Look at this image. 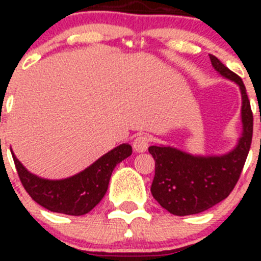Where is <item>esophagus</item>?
<instances>
[{"label":"esophagus","mask_w":261,"mask_h":261,"mask_svg":"<svg viewBox=\"0 0 261 261\" xmlns=\"http://www.w3.org/2000/svg\"><path fill=\"white\" fill-rule=\"evenodd\" d=\"M147 146H149V138L146 135H140L136 136L133 141V147L136 152H144L146 151Z\"/></svg>","instance_id":"34e87169"}]
</instances>
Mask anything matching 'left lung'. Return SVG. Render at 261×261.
<instances>
[{
	"label": "left lung",
	"mask_w": 261,
	"mask_h": 261,
	"mask_svg": "<svg viewBox=\"0 0 261 261\" xmlns=\"http://www.w3.org/2000/svg\"><path fill=\"white\" fill-rule=\"evenodd\" d=\"M212 67L220 75L236 83L241 92L243 133L238 144L222 155H193L173 146L152 145L149 152L155 160L152 197L175 216L203 212L220 203L238 183L252 139V112L244 82L210 54Z\"/></svg>",
	"instance_id": "8db88e82"
}]
</instances>
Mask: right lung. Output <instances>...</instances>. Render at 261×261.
I'll return each instance as SVG.
<instances>
[{"label":"right lung","mask_w":261,"mask_h":261,"mask_svg":"<svg viewBox=\"0 0 261 261\" xmlns=\"http://www.w3.org/2000/svg\"><path fill=\"white\" fill-rule=\"evenodd\" d=\"M11 154L23 188L36 203L51 212L82 216L92 211L103 198L115 167L133 154V147L121 144L82 172L58 180L33 174L21 164L12 150Z\"/></svg>","instance_id":"right-lung-1"}]
</instances>
